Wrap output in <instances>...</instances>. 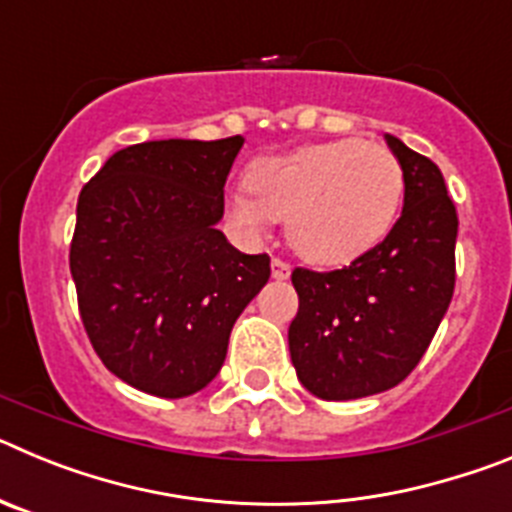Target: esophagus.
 Listing matches in <instances>:
<instances>
[{
	"label": "esophagus",
	"mask_w": 512,
	"mask_h": 512,
	"mask_svg": "<svg viewBox=\"0 0 512 512\" xmlns=\"http://www.w3.org/2000/svg\"><path fill=\"white\" fill-rule=\"evenodd\" d=\"M289 274H292V266H289L287 261H282V259L271 261V277L279 279V282H284V279H289Z\"/></svg>",
	"instance_id": "obj_1"
}]
</instances>
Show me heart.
Masks as SVG:
<instances>
[{"label":"heart","instance_id":"heart-1","mask_svg":"<svg viewBox=\"0 0 512 512\" xmlns=\"http://www.w3.org/2000/svg\"><path fill=\"white\" fill-rule=\"evenodd\" d=\"M402 166L390 148L341 138L259 158L230 210L248 230L287 220L302 259L338 266L359 259L390 233L402 202Z\"/></svg>","mask_w":512,"mask_h":512}]
</instances>
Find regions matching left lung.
<instances>
[{"label": "left lung", "mask_w": 512, "mask_h": 512, "mask_svg": "<svg viewBox=\"0 0 512 512\" xmlns=\"http://www.w3.org/2000/svg\"><path fill=\"white\" fill-rule=\"evenodd\" d=\"M402 166L405 205L379 246L336 271H292L297 379L320 400H359L413 372L449 310L459 217L431 158L384 135Z\"/></svg>", "instance_id": "left-lung-1"}]
</instances>
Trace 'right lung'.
<instances>
[{"label":"right lung","instance_id":"obj_1","mask_svg":"<svg viewBox=\"0 0 512 512\" xmlns=\"http://www.w3.org/2000/svg\"><path fill=\"white\" fill-rule=\"evenodd\" d=\"M243 138L148 140L107 158L81 189L71 277L81 323L115 377L156 397L212 382L269 256H248L217 223Z\"/></svg>","mask_w":512,"mask_h":512}]
</instances>
